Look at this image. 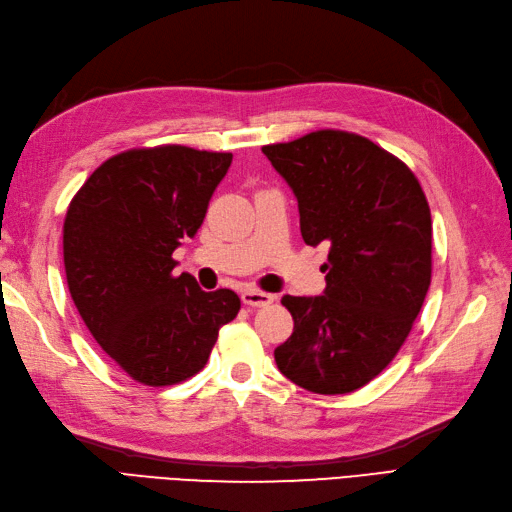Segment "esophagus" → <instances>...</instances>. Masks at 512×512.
Listing matches in <instances>:
<instances>
[{
    "mask_svg": "<svg viewBox=\"0 0 512 512\" xmlns=\"http://www.w3.org/2000/svg\"><path fill=\"white\" fill-rule=\"evenodd\" d=\"M241 300L247 306H267V304L274 302V295L265 293V291H258V289H245L241 293Z\"/></svg>",
    "mask_w": 512,
    "mask_h": 512,
    "instance_id": "34e87169",
    "label": "esophagus"
}]
</instances>
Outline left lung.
Listing matches in <instances>:
<instances>
[{
	"label": "left lung",
	"instance_id": "1",
	"mask_svg": "<svg viewBox=\"0 0 512 512\" xmlns=\"http://www.w3.org/2000/svg\"><path fill=\"white\" fill-rule=\"evenodd\" d=\"M263 153L287 179L306 245L328 247L326 289L285 295L293 333L278 370L315 394L381 374L410 335L431 282V212L416 175L357 133L322 129Z\"/></svg>",
	"mask_w": 512,
	"mask_h": 512
}]
</instances>
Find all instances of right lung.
<instances>
[{
  "instance_id": "add662e5",
  "label": "right lung",
  "mask_w": 512,
  "mask_h": 512,
  "mask_svg": "<svg viewBox=\"0 0 512 512\" xmlns=\"http://www.w3.org/2000/svg\"><path fill=\"white\" fill-rule=\"evenodd\" d=\"M232 153L181 144L102 162L70 201L63 263L70 295L100 348L151 388L203 370L219 328L241 311L230 289L175 276L173 252L195 236Z\"/></svg>"
}]
</instances>
